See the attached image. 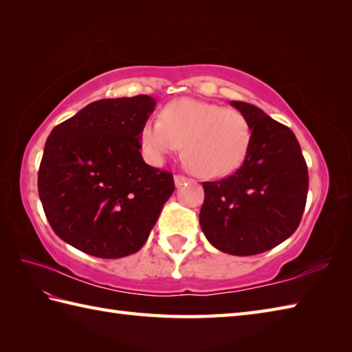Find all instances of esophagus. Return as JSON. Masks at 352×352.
<instances>
[{
    "label": "esophagus",
    "mask_w": 352,
    "mask_h": 352,
    "mask_svg": "<svg viewBox=\"0 0 352 352\" xmlns=\"http://www.w3.org/2000/svg\"><path fill=\"white\" fill-rule=\"evenodd\" d=\"M188 180H189V178L184 177V175H175V177H174V182H175L177 188H180V186H183Z\"/></svg>",
    "instance_id": "obj_1"
}]
</instances>
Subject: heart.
Wrapping results in <instances>:
<instances>
[{"label":"heart","instance_id":"b5f03b06","mask_svg":"<svg viewBox=\"0 0 352 352\" xmlns=\"http://www.w3.org/2000/svg\"><path fill=\"white\" fill-rule=\"evenodd\" d=\"M251 125L236 109L182 98L169 102L162 119H148L140 142L153 163H162L184 145V160L195 174L221 178L242 166L251 146Z\"/></svg>","mask_w":352,"mask_h":352}]
</instances>
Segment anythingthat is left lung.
Wrapping results in <instances>:
<instances>
[{"label": "left lung", "instance_id": "obj_1", "mask_svg": "<svg viewBox=\"0 0 352 352\" xmlns=\"http://www.w3.org/2000/svg\"><path fill=\"white\" fill-rule=\"evenodd\" d=\"M251 125L248 155L233 175L206 182L199 226L214 248L254 256L295 233L309 192V170L294 131L248 102L231 101Z\"/></svg>", "mask_w": 352, "mask_h": 352}]
</instances>
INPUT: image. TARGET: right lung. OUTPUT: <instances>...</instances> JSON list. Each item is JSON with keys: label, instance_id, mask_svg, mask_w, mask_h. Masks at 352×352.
<instances>
[{"label": "right lung", "instance_id": "add662e5", "mask_svg": "<svg viewBox=\"0 0 352 352\" xmlns=\"http://www.w3.org/2000/svg\"><path fill=\"white\" fill-rule=\"evenodd\" d=\"M155 109L148 95L91 102L52 129L37 189L54 233L100 258L138 252L175 190L170 172L140 154V130Z\"/></svg>", "mask_w": 352, "mask_h": 352}]
</instances>
